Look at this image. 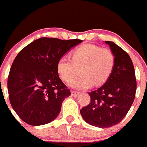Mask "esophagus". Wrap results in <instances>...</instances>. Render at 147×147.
I'll return each mask as SVG.
<instances>
[{"label": "esophagus", "instance_id": "obj_1", "mask_svg": "<svg viewBox=\"0 0 147 147\" xmlns=\"http://www.w3.org/2000/svg\"><path fill=\"white\" fill-rule=\"evenodd\" d=\"M71 95L73 97H77L78 95H79V92H77V91L71 90Z\"/></svg>", "mask_w": 147, "mask_h": 147}]
</instances>
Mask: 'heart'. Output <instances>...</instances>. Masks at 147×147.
Listing matches in <instances>:
<instances>
[{
  "mask_svg": "<svg viewBox=\"0 0 147 147\" xmlns=\"http://www.w3.org/2000/svg\"><path fill=\"white\" fill-rule=\"evenodd\" d=\"M71 57L62 56L57 63V71L63 81L69 82L80 69L81 76L69 85L78 90H86L92 85L105 83L115 64V55L111 49L92 44H85L72 51Z\"/></svg>",
  "mask_w": 147,
  "mask_h": 147,
  "instance_id": "b5f03b06",
  "label": "heart"
}]
</instances>
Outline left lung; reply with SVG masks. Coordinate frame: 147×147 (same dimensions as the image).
Instances as JSON below:
<instances>
[{"instance_id":"8db88e82","label":"left lung","mask_w":147,"mask_h":147,"mask_svg":"<svg viewBox=\"0 0 147 147\" xmlns=\"http://www.w3.org/2000/svg\"><path fill=\"white\" fill-rule=\"evenodd\" d=\"M115 55V64L106 83L89 92L90 103L80 111L90 125L108 128L125 117L134 102L137 82L129 55L113 42L105 41Z\"/></svg>"}]
</instances>
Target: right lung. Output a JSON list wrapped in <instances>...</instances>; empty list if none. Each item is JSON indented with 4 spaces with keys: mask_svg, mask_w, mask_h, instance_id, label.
I'll return each mask as SVG.
<instances>
[{
    "mask_svg": "<svg viewBox=\"0 0 147 147\" xmlns=\"http://www.w3.org/2000/svg\"><path fill=\"white\" fill-rule=\"evenodd\" d=\"M81 42L42 37L24 47L16 57L7 88L11 105L23 121L41 125L58 116L62 102L71 92L59 78L57 63Z\"/></svg>",
    "mask_w": 147,
    "mask_h": 147,
    "instance_id": "1",
    "label": "right lung"
}]
</instances>
